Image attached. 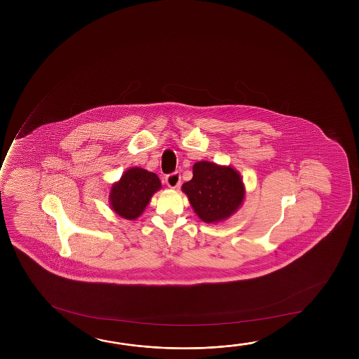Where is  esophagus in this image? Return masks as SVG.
I'll return each mask as SVG.
<instances>
[{
    "instance_id": "1",
    "label": "esophagus",
    "mask_w": 359,
    "mask_h": 359,
    "mask_svg": "<svg viewBox=\"0 0 359 359\" xmlns=\"http://www.w3.org/2000/svg\"><path fill=\"white\" fill-rule=\"evenodd\" d=\"M165 182H166V185H168L169 188H179V187H180V182H182L180 174L177 171V172H172V174L166 175V177H165Z\"/></svg>"
}]
</instances>
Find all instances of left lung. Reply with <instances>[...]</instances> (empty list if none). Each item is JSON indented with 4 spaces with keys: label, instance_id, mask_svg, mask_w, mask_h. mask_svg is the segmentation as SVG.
Masks as SVG:
<instances>
[{
    "label": "left lung",
    "instance_id": "left-lung-1",
    "mask_svg": "<svg viewBox=\"0 0 359 359\" xmlns=\"http://www.w3.org/2000/svg\"><path fill=\"white\" fill-rule=\"evenodd\" d=\"M182 191L205 223L229 217L241 206L245 193L238 171L209 161L193 166V179L182 184Z\"/></svg>",
    "mask_w": 359,
    "mask_h": 359
}]
</instances>
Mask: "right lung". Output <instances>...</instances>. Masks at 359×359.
I'll use <instances>...</instances> for the list:
<instances>
[{
    "label": "right lung",
    "mask_w": 359,
    "mask_h": 359,
    "mask_svg": "<svg viewBox=\"0 0 359 359\" xmlns=\"http://www.w3.org/2000/svg\"><path fill=\"white\" fill-rule=\"evenodd\" d=\"M161 188L156 174L133 168L125 171L120 182L112 185L110 204L112 210L125 219H136L147 208L154 193Z\"/></svg>",
    "instance_id": "add662e5"
}]
</instances>
